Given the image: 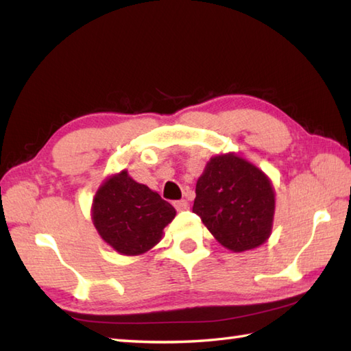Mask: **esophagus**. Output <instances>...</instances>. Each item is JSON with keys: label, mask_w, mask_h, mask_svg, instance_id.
<instances>
[{"label": "esophagus", "mask_w": 351, "mask_h": 351, "mask_svg": "<svg viewBox=\"0 0 351 351\" xmlns=\"http://www.w3.org/2000/svg\"><path fill=\"white\" fill-rule=\"evenodd\" d=\"M173 206L176 208L178 211H184V210H187L189 208V202L185 199H181V200H175L173 202Z\"/></svg>", "instance_id": "1"}]
</instances>
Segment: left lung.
Masks as SVG:
<instances>
[{"label": "left lung", "instance_id": "8db88e82", "mask_svg": "<svg viewBox=\"0 0 351 351\" xmlns=\"http://www.w3.org/2000/svg\"><path fill=\"white\" fill-rule=\"evenodd\" d=\"M193 213L226 249H255L271 232L274 191L253 164L234 154L214 156L197 180Z\"/></svg>", "mask_w": 351, "mask_h": 351}]
</instances>
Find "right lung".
Masks as SVG:
<instances>
[{
    "label": "right lung",
    "instance_id": "obj_1",
    "mask_svg": "<svg viewBox=\"0 0 351 351\" xmlns=\"http://www.w3.org/2000/svg\"><path fill=\"white\" fill-rule=\"evenodd\" d=\"M175 208L123 170L101 185L93 200V225L122 255H140L160 241Z\"/></svg>",
    "mask_w": 351,
    "mask_h": 351
}]
</instances>
